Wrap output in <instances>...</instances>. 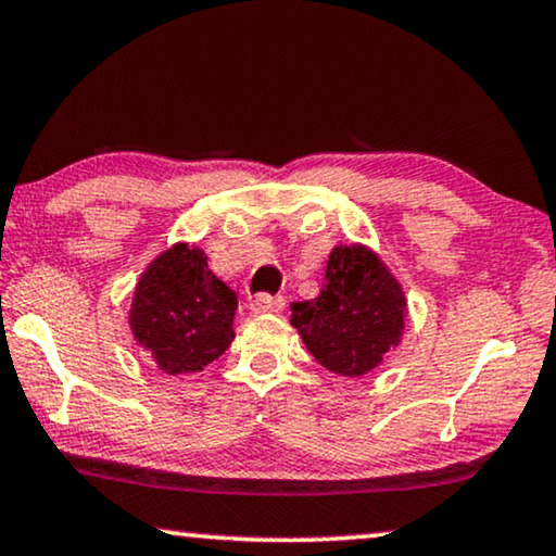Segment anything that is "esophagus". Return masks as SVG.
Returning <instances> with one entry per match:
<instances>
[{
	"instance_id": "esophagus-1",
	"label": "esophagus",
	"mask_w": 556,
	"mask_h": 556,
	"mask_svg": "<svg viewBox=\"0 0 556 556\" xmlns=\"http://www.w3.org/2000/svg\"><path fill=\"white\" fill-rule=\"evenodd\" d=\"M285 307V296H275V294H256L252 300V309L254 312H279Z\"/></svg>"
}]
</instances>
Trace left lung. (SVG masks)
Masks as SVG:
<instances>
[{"label": "left lung", "instance_id": "1", "mask_svg": "<svg viewBox=\"0 0 556 556\" xmlns=\"http://www.w3.org/2000/svg\"><path fill=\"white\" fill-rule=\"evenodd\" d=\"M405 307L401 281L372 249L340 244L327 260L319 296L292 304V327L319 365L359 378L401 345Z\"/></svg>", "mask_w": 556, "mask_h": 556}]
</instances>
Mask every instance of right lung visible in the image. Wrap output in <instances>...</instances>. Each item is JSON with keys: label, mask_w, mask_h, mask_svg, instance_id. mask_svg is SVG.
<instances>
[{"label": "right lung", "mask_w": 556, "mask_h": 556, "mask_svg": "<svg viewBox=\"0 0 556 556\" xmlns=\"http://www.w3.org/2000/svg\"><path fill=\"white\" fill-rule=\"evenodd\" d=\"M237 294L208 269L199 247L174 244L140 275L130 304L132 338L168 375L199 372L233 340Z\"/></svg>", "instance_id": "obj_1"}]
</instances>
